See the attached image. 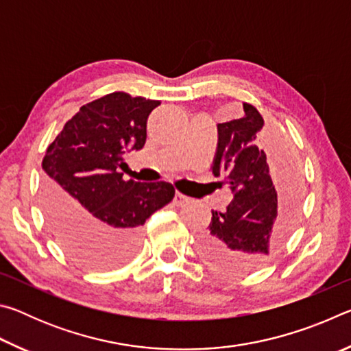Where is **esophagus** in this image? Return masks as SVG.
<instances>
[{"label":"esophagus","mask_w":351,"mask_h":351,"mask_svg":"<svg viewBox=\"0 0 351 351\" xmlns=\"http://www.w3.org/2000/svg\"><path fill=\"white\" fill-rule=\"evenodd\" d=\"M190 201V198L189 197H186V195H182V193H175V198H173V203L176 204V206H184V204H187Z\"/></svg>","instance_id":"34e87169"}]
</instances>
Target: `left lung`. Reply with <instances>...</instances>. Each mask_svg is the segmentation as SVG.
<instances>
[{
	"mask_svg": "<svg viewBox=\"0 0 351 351\" xmlns=\"http://www.w3.org/2000/svg\"><path fill=\"white\" fill-rule=\"evenodd\" d=\"M243 110L241 119L217 125L218 147L212 165L213 175L224 176L234 199L228 210H212L209 229L199 237L206 261L232 272L254 271L271 258L288 232L299 198V186L291 173L272 184L266 153L260 147L263 117L249 104H243Z\"/></svg>",
	"mask_w": 351,
	"mask_h": 351,
	"instance_id": "1",
	"label": "left lung"
}]
</instances>
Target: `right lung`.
<instances>
[{
    "mask_svg": "<svg viewBox=\"0 0 351 351\" xmlns=\"http://www.w3.org/2000/svg\"><path fill=\"white\" fill-rule=\"evenodd\" d=\"M159 100L112 93L83 105L43 158L45 212L57 240L83 266L108 269L138 251L141 229L175 197L170 182L123 180L125 150H141Z\"/></svg>",
    "mask_w": 351,
    "mask_h": 351,
    "instance_id": "right-lung-1",
    "label": "right lung"
}]
</instances>
